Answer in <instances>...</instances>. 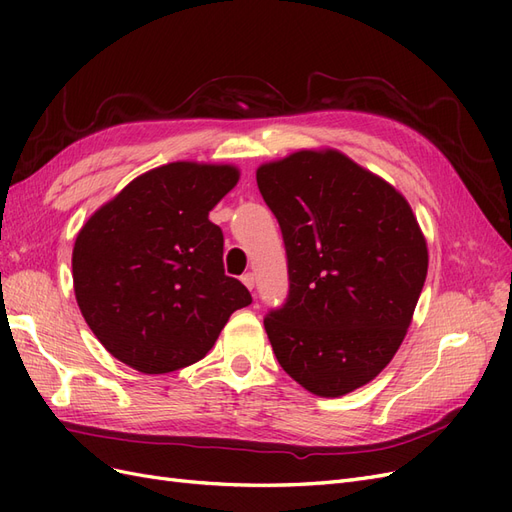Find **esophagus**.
Instances as JSON below:
<instances>
[{"label":"esophagus","instance_id":"obj_1","mask_svg":"<svg viewBox=\"0 0 512 512\" xmlns=\"http://www.w3.org/2000/svg\"><path fill=\"white\" fill-rule=\"evenodd\" d=\"M241 282L250 288V290H254V284H256V275L254 273H243L241 275Z\"/></svg>","mask_w":512,"mask_h":512}]
</instances>
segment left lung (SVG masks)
<instances>
[{"instance_id":"1","label":"left lung","mask_w":512,"mask_h":512,"mask_svg":"<svg viewBox=\"0 0 512 512\" xmlns=\"http://www.w3.org/2000/svg\"><path fill=\"white\" fill-rule=\"evenodd\" d=\"M280 222L288 297L265 318L303 389L339 397L374 380L410 327L427 243L408 200L339 151H297L256 170Z\"/></svg>"}]
</instances>
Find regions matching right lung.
Here are the masks:
<instances>
[{"mask_svg":"<svg viewBox=\"0 0 512 512\" xmlns=\"http://www.w3.org/2000/svg\"><path fill=\"white\" fill-rule=\"evenodd\" d=\"M228 164L173 162L128 183L81 228L76 303L115 359L143 374L188 367L213 348L252 294L224 273L209 211L235 188Z\"/></svg>","mask_w":512,"mask_h":512,"instance_id":"obj_1","label":"right lung"}]
</instances>
